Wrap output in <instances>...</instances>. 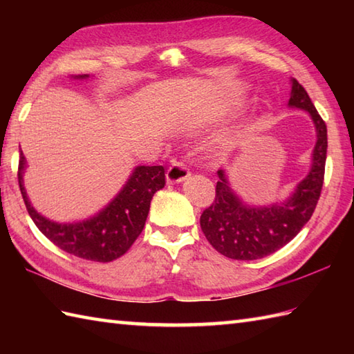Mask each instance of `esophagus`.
I'll use <instances>...</instances> for the list:
<instances>
[{
    "label": "esophagus",
    "instance_id": "obj_1",
    "mask_svg": "<svg viewBox=\"0 0 354 354\" xmlns=\"http://www.w3.org/2000/svg\"><path fill=\"white\" fill-rule=\"evenodd\" d=\"M189 176H190V170L187 167V164L179 162V161L173 162L169 167L167 173H165V179H167L169 184H179L185 181Z\"/></svg>",
    "mask_w": 354,
    "mask_h": 354
}]
</instances>
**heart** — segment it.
I'll list each match as a JSON object with an SVG mask.
<instances>
[{
  "label": "heart",
  "mask_w": 354,
  "mask_h": 354,
  "mask_svg": "<svg viewBox=\"0 0 354 354\" xmlns=\"http://www.w3.org/2000/svg\"><path fill=\"white\" fill-rule=\"evenodd\" d=\"M240 106H242V103H240V102L221 103L219 106H214L213 109H208L202 118L213 120V122H217V120H222V118H225V117L234 114V112H236Z\"/></svg>",
  "instance_id": "obj_1"
}]
</instances>
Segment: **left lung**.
<instances>
[{"label":"left lung","mask_w":354,"mask_h":354,"mask_svg":"<svg viewBox=\"0 0 354 354\" xmlns=\"http://www.w3.org/2000/svg\"><path fill=\"white\" fill-rule=\"evenodd\" d=\"M289 108L309 112L317 131L310 169L288 199L270 205L248 204L232 190L228 171L217 170L219 181L212 207L201 216V228L217 252L234 260H257L274 254L309 222L318 204L327 158V127L309 94L290 79Z\"/></svg>","instance_id":"8db88e82"}]
</instances>
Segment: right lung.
<instances>
[{
  "instance_id": "1",
  "label": "right lung",
  "mask_w": 354,
  "mask_h": 354,
  "mask_svg": "<svg viewBox=\"0 0 354 354\" xmlns=\"http://www.w3.org/2000/svg\"><path fill=\"white\" fill-rule=\"evenodd\" d=\"M86 80L89 74L74 76ZM27 161L19 153L18 181L27 212L42 234L56 246L76 257L91 261H112L129 250L141 234L149 214L150 201L165 184L162 165H137L115 198L99 213L77 222H55L37 213L27 196L24 173Z\"/></svg>"
}]
</instances>
